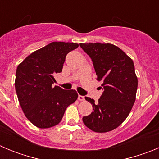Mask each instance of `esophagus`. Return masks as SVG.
Returning a JSON list of instances; mask_svg holds the SVG:
<instances>
[{
  "label": "esophagus",
  "mask_w": 159,
  "mask_h": 159,
  "mask_svg": "<svg viewBox=\"0 0 159 159\" xmlns=\"http://www.w3.org/2000/svg\"><path fill=\"white\" fill-rule=\"evenodd\" d=\"M78 99L80 101H84V99H85V98H84V96H83V95H78Z\"/></svg>",
  "instance_id": "esophagus-1"
}]
</instances>
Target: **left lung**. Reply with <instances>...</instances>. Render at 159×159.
I'll return each instance as SVG.
<instances>
[{"instance_id": "left-lung-1", "label": "left lung", "mask_w": 159, "mask_h": 159, "mask_svg": "<svg viewBox=\"0 0 159 159\" xmlns=\"http://www.w3.org/2000/svg\"><path fill=\"white\" fill-rule=\"evenodd\" d=\"M91 57L101 81L103 92L95 103L91 102L93 111L83 117L86 127L95 132L103 133L117 128L130 114L135 101L138 79L133 60L123 50L111 43H80Z\"/></svg>"}]
</instances>
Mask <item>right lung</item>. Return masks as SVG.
I'll return each instance as SVG.
<instances>
[{"label": "right lung", "mask_w": 159, "mask_h": 159, "mask_svg": "<svg viewBox=\"0 0 159 159\" xmlns=\"http://www.w3.org/2000/svg\"><path fill=\"white\" fill-rule=\"evenodd\" d=\"M79 44L52 42L36 50L18 65L15 88L20 105L29 121L39 128L54 127L66 108L78 98L75 90L52 88L54 75L62 71L66 56Z\"/></svg>", "instance_id": "right-lung-1"}]
</instances>
